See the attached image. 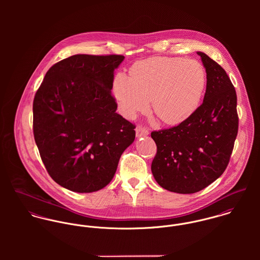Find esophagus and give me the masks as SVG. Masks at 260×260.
Returning a JSON list of instances; mask_svg holds the SVG:
<instances>
[{"label": "esophagus", "mask_w": 260, "mask_h": 260, "mask_svg": "<svg viewBox=\"0 0 260 260\" xmlns=\"http://www.w3.org/2000/svg\"><path fill=\"white\" fill-rule=\"evenodd\" d=\"M149 134V131L146 129V128H144V127H141V126H139V127H137L136 128V136L137 137H141V136H147Z\"/></svg>", "instance_id": "obj_1"}]
</instances>
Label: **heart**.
<instances>
[{
    "instance_id": "1",
    "label": "heart",
    "mask_w": 260,
    "mask_h": 260,
    "mask_svg": "<svg viewBox=\"0 0 260 260\" xmlns=\"http://www.w3.org/2000/svg\"><path fill=\"white\" fill-rule=\"evenodd\" d=\"M206 86L203 66L179 57H152L135 63L130 78L118 74L113 93L120 112L134 118L152 100L155 115L165 124L178 125L198 108Z\"/></svg>"
}]
</instances>
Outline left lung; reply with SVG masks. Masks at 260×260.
Listing matches in <instances>:
<instances>
[{
    "label": "left lung",
    "instance_id": "8db88e82",
    "mask_svg": "<svg viewBox=\"0 0 260 260\" xmlns=\"http://www.w3.org/2000/svg\"><path fill=\"white\" fill-rule=\"evenodd\" d=\"M197 54L207 79L203 103L178 126L151 133L157 146L152 174L162 188L181 194L198 192L222 175L238 131L234 86L220 65Z\"/></svg>",
    "mask_w": 260,
    "mask_h": 260
}]
</instances>
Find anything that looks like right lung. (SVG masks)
<instances>
[{
	"label": "right lung",
	"instance_id": "1",
	"mask_svg": "<svg viewBox=\"0 0 260 260\" xmlns=\"http://www.w3.org/2000/svg\"><path fill=\"white\" fill-rule=\"evenodd\" d=\"M122 55L78 54L53 65L33 103V131L52 179L78 193L110 183L135 125L116 113L114 71Z\"/></svg>",
	"mask_w": 260,
	"mask_h": 260
}]
</instances>
